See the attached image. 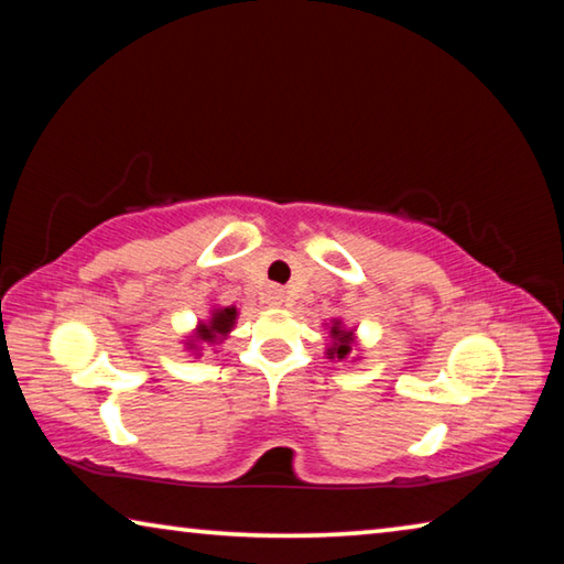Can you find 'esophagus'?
<instances>
[{
	"label": "esophagus",
	"instance_id": "esophagus-1",
	"mask_svg": "<svg viewBox=\"0 0 564 564\" xmlns=\"http://www.w3.org/2000/svg\"><path fill=\"white\" fill-rule=\"evenodd\" d=\"M269 303L275 305V308H279V305L285 303V291H283V289H271V291H269Z\"/></svg>",
	"mask_w": 564,
	"mask_h": 564
}]
</instances>
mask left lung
Listing matches in <instances>:
<instances>
[{
	"mask_svg": "<svg viewBox=\"0 0 564 564\" xmlns=\"http://www.w3.org/2000/svg\"><path fill=\"white\" fill-rule=\"evenodd\" d=\"M326 330H328L326 358H330V360H348V358H352V352L358 350L356 328H348L346 323H343V318H333L330 323H326ZM352 360H356V358H352Z\"/></svg>",
	"mask_w": 564,
	"mask_h": 564,
	"instance_id": "left-lung-1",
	"label": "left lung"
}]
</instances>
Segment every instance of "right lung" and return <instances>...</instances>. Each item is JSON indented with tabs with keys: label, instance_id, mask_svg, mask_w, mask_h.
Returning a JSON list of instances; mask_svg holds the SVG:
<instances>
[{
	"label": "right lung",
	"instance_id": "obj_1",
	"mask_svg": "<svg viewBox=\"0 0 564 564\" xmlns=\"http://www.w3.org/2000/svg\"><path fill=\"white\" fill-rule=\"evenodd\" d=\"M238 321L236 305H212L206 321H196V328L188 333L184 340V348L191 356L198 358L206 346H221L228 338V333L234 330Z\"/></svg>",
	"mask_w": 564,
	"mask_h": 564
}]
</instances>
